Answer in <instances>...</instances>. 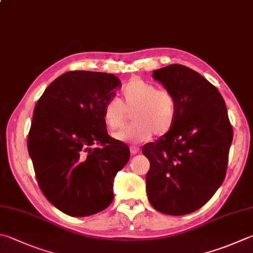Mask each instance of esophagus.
Masks as SVG:
<instances>
[{
    "label": "esophagus",
    "mask_w": 253,
    "mask_h": 253,
    "mask_svg": "<svg viewBox=\"0 0 253 253\" xmlns=\"http://www.w3.org/2000/svg\"><path fill=\"white\" fill-rule=\"evenodd\" d=\"M139 151H140V149H139V147H136V146H131L130 147V152H131L132 155L137 154V153H139Z\"/></svg>",
    "instance_id": "1"
}]
</instances>
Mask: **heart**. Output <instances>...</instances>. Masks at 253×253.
Masks as SVG:
<instances>
[{
    "label": "heart",
    "mask_w": 253,
    "mask_h": 253,
    "mask_svg": "<svg viewBox=\"0 0 253 253\" xmlns=\"http://www.w3.org/2000/svg\"><path fill=\"white\" fill-rule=\"evenodd\" d=\"M132 126L113 134L126 142H143L152 136L164 135L174 126L177 118V101L168 89L141 78H133L121 91V98L110 99L104 104L102 119L109 130L125 126L126 112H131Z\"/></svg>",
    "instance_id": "1"
}]
</instances>
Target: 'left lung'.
Here are the masks:
<instances>
[{"label":"left lung","instance_id":"left-lung-1","mask_svg":"<svg viewBox=\"0 0 253 253\" xmlns=\"http://www.w3.org/2000/svg\"><path fill=\"white\" fill-rule=\"evenodd\" d=\"M177 101L169 132L147 143V198L157 211L182 216L203 207L225 179L232 126L225 100L201 74L183 65L153 71Z\"/></svg>","mask_w":253,"mask_h":253}]
</instances>
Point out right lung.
I'll return each instance as SVG.
<instances>
[{"label": "right lung", "mask_w": 253, "mask_h": 253, "mask_svg": "<svg viewBox=\"0 0 253 253\" xmlns=\"http://www.w3.org/2000/svg\"><path fill=\"white\" fill-rule=\"evenodd\" d=\"M121 87L117 76L68 71L38 100L27 149L38 186L49 203L73 217L102 211L113 180L130 160L125 143L108 134L103 107Z\"/></svg>", "instance_id": "right-lung-1"}]
</instances>
